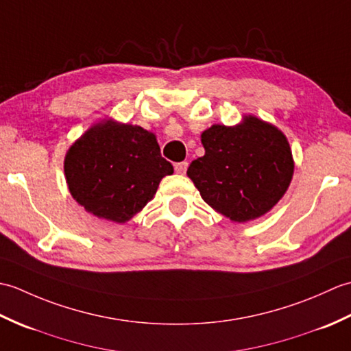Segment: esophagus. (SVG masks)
<instances>
[{"mask_svg":"<svg viewBox=\"0 0 351 351\" xmlns=\"http://www.w3.org/2000/svg\"><path fill=\"white\" fill-rule=\"evenodd\" d=\"M187 167H189V162L187 161L176 162L175 164V171H176V173H180V175H184L185 171H187Z\"/></svg>","mask_w":351,"mask_h":351,"instance_id":"obj_1","label":"esophagus"}]
</instances>
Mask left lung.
Segmentation results:
<instances>
[{"label": "left lung", "instance_id": "8db88e82", "mask_svg": "<svg viewBox=\"0 0 351 351\" xmlns=\"http://www.w3.org/2000/svg\"><path fill=\"white\" fill-rule=\"evenodd\" d=\"M205 155L187 175L215 211L234 221L270 211L285 195L294 171L285 136L273 125L245 117L234 128L213 125L202 132Z\"/></svg>", "mask_w": 351, "mask_h": 351}]
</instances>
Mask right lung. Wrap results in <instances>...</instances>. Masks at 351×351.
Wrapping results in <instances>:
<instances>
[{
    "mask_svg": "<svg viewBox=\"0 0 351 351\" xmlns=\"http://www.w3.org/2000/svg\"><path fill=\"white\" fill-rule=\"evenodd\" d=\"M64 173L71 195L86 211L125 223L146 206L173 166L161 156L154 134L108 121L69 149Z\"/></svg>",
    "mask_w": 351,
    "mask_h": 351,
    "instance_id": "add662e5",
    "label": "right lung"
}]
</instances>
